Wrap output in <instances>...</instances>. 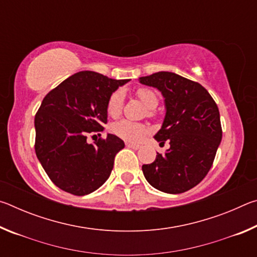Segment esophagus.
<instances>
[{
  "instance_id": "34e87169",
  "label": "esophagus",
  "mask_w": 257,
  "mask_h": 257,
  "mask_svg": "<svg viewBox=\"0 0 257 257\" xmlns=\"http://www.w3.org/2000/svg\"><path fill=\"white\" fill-rule=\"evenodd\" d=\"M127 146L128 147H130V149H133V150H139L141 149V145H138V144H133V143H127Z\"/></svg>"
}]
</instances>
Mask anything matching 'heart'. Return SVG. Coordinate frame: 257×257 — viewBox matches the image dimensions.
Wrapping results in <instances>:
<instances>
[{
    "instance_id": "heart-1",
    "label": "heart",
    "mask_w": 257,
    "mask_h": 257,
    "mask_svg": "<svg viewBox=\"0 0 257 257\" xmlns=\"http://www.w3.org/2000/svg\"><path fill=\"white\" fill-rule=\"evenodd\" d=\"M136 96L139 98L144 105L149 108V115H154L153 108L156 107L159 103L158 93L154 89L147 88V87H142L136 90ZM124 96L122 90H115L108 97L106 111L107 114L112 118H116L121 114L123 107ZM112 132L121 139L127 142H138L147 134V127L145 124L134 122L130 120H120L118 122L112 124Z\"/></svg>"
}]
</instances>
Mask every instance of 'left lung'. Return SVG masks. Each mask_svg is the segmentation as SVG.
I'll use <instances>...</instances> for the list:
<instances>
[{
	"label": "left lung",
	"instance_id": "left-lung-1",
	"mask_svg": "<svg viewBox=\"0 0 257 257\" xmlns=\"http://www.w3.org/2000/svg\"><path fill=\"white\" fill-rule=\"evenodd\" d=\"M139 82L162 93L167 112L154 138L170 144L153 163L143 165V173L163 193H185L205 178L214 161L222 139L219 108L201 84L177 73L155 72Z\"/></svg>",
	"mask_w": 257,
	"mask_h": 257
}]
</instances>
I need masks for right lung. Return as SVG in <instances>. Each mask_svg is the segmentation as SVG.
<instances>
[{"mask_svg":"<svg viewBox=\"0 0 257 257\" xmlns=\"http://www.w3.org/2000/svg\"><path fill=\"white\" fill-rule=\"evenodd\" d=\"M129 79L115 80L94 71L67 78L43 99L35 115V152L55 186L76 196L99 188L110 177L122 139L107 134L94 144L89 134L101 136L107 122L108 97Z\"/></svg>","mask_w":257,"mask_h":257,"instance_id":"obj_1","label":"right lung"}]
</instances>
